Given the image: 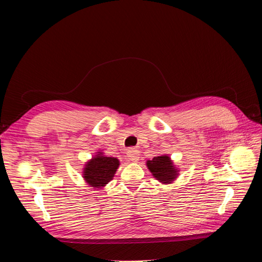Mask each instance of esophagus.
Masks as SVG:
<instances>
[{
    "label": "esophagus",
    "mask_w": 262,
    "mask_h": 262,
    "mask_svg": "<svg viewBox=\"0 0 262 262\" xmlns=\"http://www.w3.org/2000/svg\"><path fill=\"white\" fill-rule=\"evenodd\" d=\"M128 158L132 162H138L140 160L139 150L136 148H131L128 150Z\"/></svg>",
    "instance_id": "1"
}]
</instances>
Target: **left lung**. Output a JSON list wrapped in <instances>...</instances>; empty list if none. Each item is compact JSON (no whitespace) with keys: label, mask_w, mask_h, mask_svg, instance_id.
<instances>
[{"label":"left lung","mask_w":262,"mask_h":262,"mask_svg":"<svg viewBox=\"0 0 262 262\" xmlns=\"http://www.w3.org/2000/svg\"><path fill=\"white\" fill-rule=\"evenodd\" d=\"M146 166L154 178L164 185L171 184L178 177L179 170L168 155L155 156L152 161L146 162Z\"/></svg>","instance_id":"obj_1"}]
</instances>
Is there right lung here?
I'll return each instance as SVG.
<instances>
[{
	"mask_svg": "<svg viewBox=\"0 0 262 262\" xmlns=\"http://www.w3.org/2000/svg\"><path fill=\"white\" fill-rule=\"evenodd\" d=\"M119 165L120 162L118 158L97 152L89 162H86L83 168V178L86 184L94 189H101L113 180Z\"/></svg>",
	"mask_w": 262,
	"mask_h": 262,
	"instance_id": "1",
	"label": "right lung"
}]
</instances>
